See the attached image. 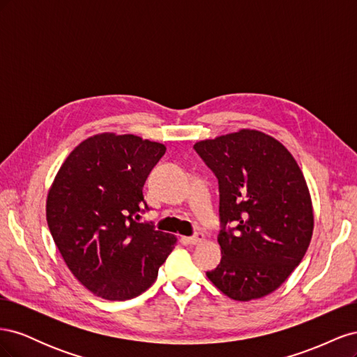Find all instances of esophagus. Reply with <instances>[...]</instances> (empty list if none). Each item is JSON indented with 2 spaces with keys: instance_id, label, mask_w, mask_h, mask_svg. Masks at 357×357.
Instances as JSON below:
<instances>
[{
  "instance_id": "1",
  "label": "esophagus",
  "mask_w": 357,
  "mask_h": 357,
  "mask_svg": "<svg viewBox=\"0 0 357 357\" xmlns=\"http://www.w3.org/2000/svg\"><path fill=\"white\" fill-rule=\"evenodd\" d=\"M205 240V236H204V234H195V235H192V236H189L188 238V243L189 244H193V245H197V244H201L202 241Z\"/></svg>"
}]
</instances>
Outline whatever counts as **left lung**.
Instances as JSON below:
<instances>
[{
	"instance_id": "left-lung-1",
	"label": "left lung",
	"mask_w": 357,
	"mask_h": 357,
	"mask_svg": "<svg viewBox=\"0 0 357 357\" xmlns=\"http://www.w3.org/2000/svg\"><path fill=\"white\" fill-rule=\"evenodd\" d=\"M193 147L218 177L220 192L222 261L208 280L234 301L273 294L305 256L314 229L298 162L278 139L256 129ZM228 222L236 228L226 230Z\"/></svg>"
}]
</instances>
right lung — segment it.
<instances>
[{
	"instance_id": "add662e5",
	"label": "right lung",
	"mask_w": 357,
	"mask_h": 357,
	"mask_svg": "<svg viewBox=\"0 0 357 357\" xmlns=\"http://www.w3.org/2000/svg\"><path fill=\"white\" fill-rule=\"evenodd\" d=\"M165 150L132 134H96L73 150L52 183L46 219L53 241L95 296L142 295L177 244L176 235L135 220L146 178Z\"/></svg>"
}]
</instances>
